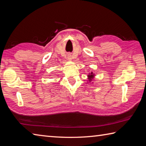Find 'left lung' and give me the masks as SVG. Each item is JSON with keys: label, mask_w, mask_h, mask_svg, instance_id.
<instances>
[{"label": "left lung", "mask_w": 146, "mask_h": 146, "mask_svg": "<svg viewBox=\"0 0 146 146\" xmlns=\"http://www.w3.org/2000/svg\"><path fill=\"white\" fill-rule=\"evenodd\" d=\"M90 76V79H91V78H92V77H93V75H90V76Z\"/></svg>", "instance_id": "left-lung-1"}]
</instances>
